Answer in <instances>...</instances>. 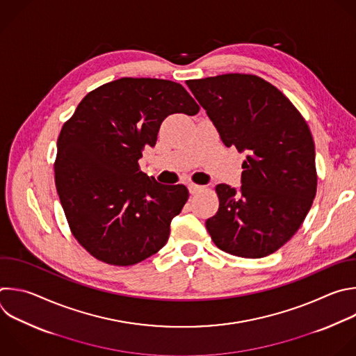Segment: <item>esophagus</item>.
Instances as JSON below:
<instances>
[{
	"mask_svg": "<svg viewBox=\"0 0 356 356\" xmlns=\"http://www.w3.org/2000/svg\"><path fill=\"white\" fill-rule=\"evenodd\" d=\"M204 190V187L202 186H198V184H188V191H190V194H197V193H200V191H202Z\"/></svg>",
	"mask_w": 356,
	"mask_h": 356,
	"instance_id": "obj_1",
	"label": "esophagus"
}]
</instances>
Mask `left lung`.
Segmentation results:
<instances>
[{
	"label": "left lung",
	"instance_id": "8db88e82",
	"mask_svg": "<svg viewBox=\"0 0 356 356\" xmlns=\"http://www.w3.org/2000/svg\"><path fill=\"white\" fill-rule=\"evenodd\" d=\"M186 83L222 143L248 154L241 191L215 187L219 208L207 219V230L229 254L266 257L298 232L316 195L309 126L280 89L257 75L223 74Z\"/></svg>",
	"mask_w": 356,
	"mask_h": 356
}]
</instances>
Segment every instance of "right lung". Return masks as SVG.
Returning <instances> with one entry per match:
<instances>
[{
  "instance_id": "obj_1",
  "label": "right lung",
  "mask_w": 356,
  "mask_h": 356,
  "mask_svg": "<svg viewBox=\"0 0 356 356\" xmlns=\"http://www.w3.org/2000/svg\"><path fill=\"white\" fill-rule=\"evenodd\" d=\"M198 110L177 82L120 78L89 92L63 126L56 187L74 238L95 259L133 266L166 245L188 190L158 183L138 159L168 115Z\"/></svg>"
}]
</instances>
